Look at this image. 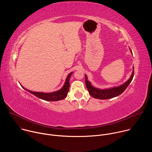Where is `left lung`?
I'll list each match as a JSON object with an SVG mask.
<instances>
[{"label": "left lung", "instance_id": "obj_1", "mask_svg": "<svg viewBox=\"0 0 152 152\" xmlns=\"http://www.w3.org/2000/svg\"><path fill=\"white\" fill-rule=\"evenodd\" d=\"M131 51V49H130ZM131 53H132V51ZM134 76V69L133 70L132 75L129 79L128 80H127L124 83L122 84L121 85L119 86H117V87H114L109 89H104V90H100L98 88H96L94 86H93L91 84V83L88 80L87 77L85 75V84L86 88L88 90V92L95 99H111L115 97H117L119 95H120L121 93H123L124 90L126 89V88L128 86V85L130 84L132 80V79Z\"/></svg>", "mask_w": 152, "mask_h": 152}]
</instances>
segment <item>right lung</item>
Segmentation results:
<instances>
[{
  "instance_id": "obj_1",
  "label": "right lung",
  "mask_w": 152,
  "mask_h": 152,
  "mask_svg": "<svg viewBox=\"0 0 152 152\" xmlns=\"http://www.w3.org/2000/svg\"><path fill=\"white\" fill-rule=\"evenodd\" d=\"M72 72L70 73L67 77L66 80L65 82V83L64 86H62V88L56 91L52 92V93H42V92H35V91H30L25 88H24L23 86L22 87L26 90L27 91L31 93L33 95L35 96L36 97H38L39 99L45 100L46 101H50V102H54V101H58L62 100L66 98L67 96L69 90V87H70V77L71 75H72Z\"/></svg>"
}]
</instances>
